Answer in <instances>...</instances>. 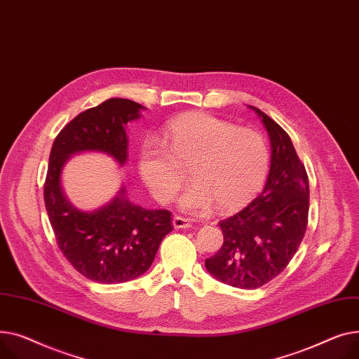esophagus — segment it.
<instances>
[{
	"label": "esophagus",
	"instance_id": "esophagus-1",
	"mask_svg": "<svg viewBox=\"0 0 359 359\" xmlns=\"http://www.w3.org/2000/svg\"><path fill=\"white\" fill-rule=\"evenodd\" d=\"M172 224L175 229H188V227H191V220L187 217H182V216H175L172 220Z\"/></svg>",
	"mask_w": 359,
	"mask_h": 359
}]
</instances>
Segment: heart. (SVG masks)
I'll use <instances>...</instances> for the list:
<instances>
[{
    "instance_id": "b5f03b06",
    "label": "heart",
    "mask_w": 359,
    "mask_h": 359,
    "mask_svg": "<svg viewBox=\"0 0 359 359\" xmlns=\"http://www.w3.org/2000/svg\"><path fill=\"white\" fill-rule=\"evenodd\" d=\"M269 165L268 144L261 133L236 128L212 114L191 113L166 124L163 143L144 142L139 155V172L162 204H170L187 178L181 207L193 215H207L215 205L230 212L257 194Z\"/></svg>"
}]
</instances>
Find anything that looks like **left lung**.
Wrapping results in <instances>:
<instances>
[{"label": "left lung", "mask_w": 359, "mask_h": 359, "mask_svg": "<svg viewBox=\"0 0 359 359\" xmlns=\"http://www.w3.org/2000/svg\"><path fill=\"white\" fill-rule=\"evenodd\" d=\"M252 107V105H250ZM254 109L271 139V170L264 191L236 215L219 222L223 245L205 259L219 281L243 290L280 276L304 238L309 222V177L287 132Z\"/></svg>", "instance_id": "8db88e82"}]
</instances>
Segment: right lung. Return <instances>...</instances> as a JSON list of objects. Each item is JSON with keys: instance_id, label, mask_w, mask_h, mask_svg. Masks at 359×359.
<instances>
[{"instance_id": "right-lung-1", "label": "right lung", "mask_w": 359, "mask_h": 359, "mask_svg": "<svg viewBox=\"0 0 359 359\" xmlns=\"http://www.w3.org/2000/svg\"><path fill=\"white\" fill-rule=\"evenodd\" d=\"M142 109L132 100L110 98L82 111L59 132L49 155L43 196L57 246L79 273L101 284L130 281L149 269L172 230V213L133 204L124 188L97 212H81L63 196L60 172L68 158L82 151L105 152L124 165L126 124L139 118Z\"/></svg>"}]
</instances>
